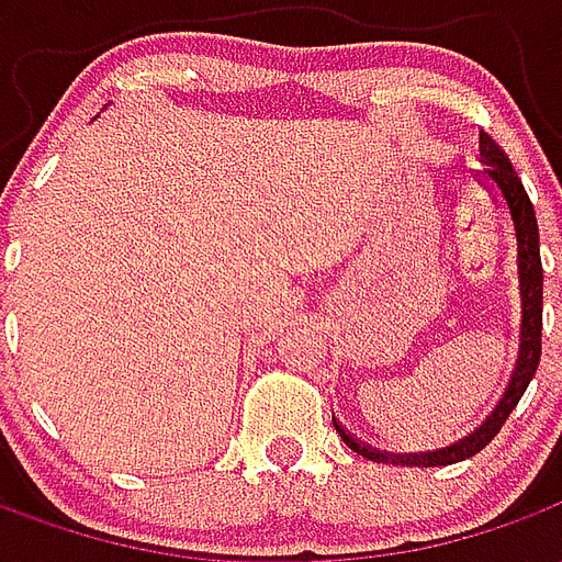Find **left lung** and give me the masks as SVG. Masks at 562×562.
Returning <instances> with one entry per match:
<instances>
[{"mask_svg": "<svg viewBox=\"0 0 562 562\" xmlns=\"http://www.w3.org/2000/svg\"><path fill=\"white\" fill-rule=\"evenodd\" d=\"M479 153H482L484 177L503 192L508 213H512V225H515V240H518V282H520V342L518 358H515V370L508 376V385L503 397L496 403V409L484 418L482 427H475L467 439H460L454 446L439 448V451H424V454H389V451H376L373 446H364L358 436L346 434L342 424L334 418V427L346 446L358 451L361 458L376 460V463H401V467H446V463H458L472 454H479L506 424L512 409L518 406L524 391L530 385L539 367V355H542V258H539V225H536V210H532L530 195L524 192L520 177L512 168L508 156L499 149L487 132L479 135Z\"/></svg>", "mask_w": 562, "mask_h": 562, "instance_id": "1", "label": "left lung"}]
</instances>
